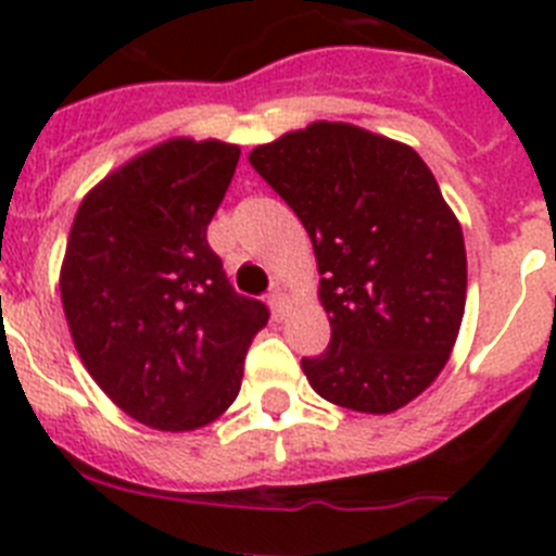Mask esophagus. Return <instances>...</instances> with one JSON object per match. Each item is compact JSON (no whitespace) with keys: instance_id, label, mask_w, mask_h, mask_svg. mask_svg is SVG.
I'll return each mask as SVG.
<instances>
[{"instance_id":"obj_1","label":"esophagus","mask_w":556,"mask_h":556,"mask_svg":"<svg viewBox=\"0 0 556 556\" xmlns=\"http://www.w3.org/2000/svg\"><path fill=\"white\" fill-rule=\"evenodd\" d=\"M269 308H273V317L275 320H281L283 314H287V298H283L281 289H275L273 294H269Z\"/></svg>"}]
</instances>
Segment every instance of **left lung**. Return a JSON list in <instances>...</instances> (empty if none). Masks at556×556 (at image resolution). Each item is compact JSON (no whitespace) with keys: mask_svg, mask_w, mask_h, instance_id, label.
Returning <instances> with one entry per match:
<instances>
[{"mask_svg":"<svg viewBox=\"0 0 556 556\" xmlns=\"http://www.w3.org/2000/svg\"><path fill=\"white\" fill-rule=\"evenodd\" d=\"M308 230L331 342L303 358L314 392L390 415L440 376L468 292L465 239L412 147L345 122H314L250 152Z\"/></svg>","mask_w":556,"mask_h":556,"instance_id":"1","label":"left lung"}]
</instances>
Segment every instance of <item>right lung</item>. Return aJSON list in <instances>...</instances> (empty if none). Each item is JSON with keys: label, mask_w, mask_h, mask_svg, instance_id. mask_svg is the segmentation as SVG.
Masks as SVG:
<instances>
[{"label": "right lung", "mask_w": 556, "mask_h": 556, "mask_svg": "<svg viewBox=\"0 0 556 556\" xmlns=\"http://www.w3.org/2000/svg\"><path fill=\"white\" fill-rule=\"evenodd\" d=\"M236 164V144L164 141L88 191L68 233L61 298L77 353L113 404L152 429L217 420L269 320L205 239Z\"/></svg>", "instance_id": "right-lung-1"}]
</instances>
